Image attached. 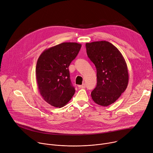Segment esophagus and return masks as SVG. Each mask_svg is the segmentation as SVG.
<instances>
[{
    "mask_svg": "<svg viewBox=\"0 0 153 153\" xmlns=\"http://www.w3.org/2000/svg\"><path fill=\"white\" fill-rule=\"evenodd\" d=\"M85 87H86L85 86V84H84H84H82V85L78 86V87L80 88H85Z\"/></svg>",
    "mask_w": 153,
    "mask_h": 153,
    "instance_id": "obj_1",
    "label": "esophagus"
}]
</instances>
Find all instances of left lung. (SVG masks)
I'll return each instance as SVG.
<instances>
[{"label": "left lung", "mask_w": 153, "mask_h": 153, "mask_svg": "<svg viewBox=\"0 0 153 153\" xmlns=\"http://www.w3.org/2000/svg\"><path fill=\"white\" fill-rule=\"evenodd\" d=\"M85 46L97 73V85L91 93L92 100L107 107L115 102L128 87L127 64L120 51L108 41H94L86 43Z\"/></svg>", "instance_id": "8db88e82"}]
</instances>
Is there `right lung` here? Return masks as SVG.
Masks as SVG:
<instances>
[{
    "label": "right lung",
    "mask_w": 153,
    "mask_h": 153,
    "mask_svg": "<svg viewBox=\"0 0 153 153\" xmlns=\"http://www.w3.org/2000/svg\"><path fill=\"white\" fill-rule=\"evenodd\" d=\"M81 46L77 43H63L39 55L36 66L38 88L43 99L52 106H65L74 94L68 67Z\"/></svg>",
    "instance_id": "right-lung-1"
}]
</instances>
